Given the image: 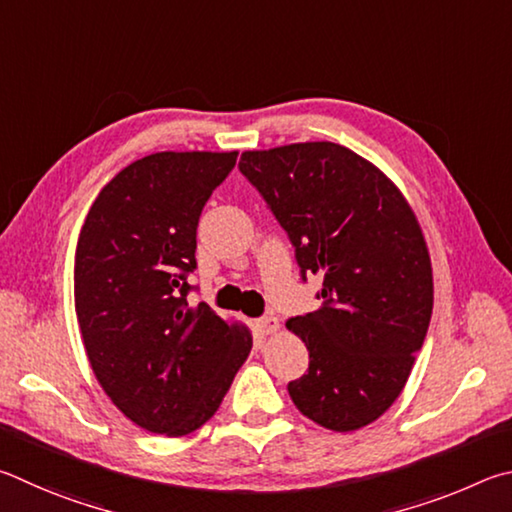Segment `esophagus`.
<instances>
[{
  "instance_id": "esophagus-1",
  "label": "esophagus",
  "mask_w": 512,
  "mask_h": 512,
  "mask_svg": "<svg viewBox=\"0 0 512 512\" xmlns=\"http://www.w3.org/2000/svg\"><path fill=\"white\" fill-rule=\"evenodd\" d=\"M256 326L263 335H272V333H276V330H279V319L272 317V315H265V317L256 321Z\"/></svg>"
}]
</instances>
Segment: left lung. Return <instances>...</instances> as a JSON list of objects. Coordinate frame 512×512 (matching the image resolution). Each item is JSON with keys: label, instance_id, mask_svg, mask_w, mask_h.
Wrapping results in <instances>:
<instances>
[{"label": "left lung", "instance_id": "left-lung-1", "mask_svg": "<svg viewBox=\"0 0 512 512\" xmlns=\"http://www.w3.org/2000/svg\"><path fill=\"white\" fill-rule=\"evenodd\" d=\"M238 168L288 233L301 279L324 281L321 308L285 324L310 353L292 402L333 432L373 423L400 396L432 319L414 211L380 168L333 141L247 150Z\"/></svg>", "mask_w": 512, "mask_h": 512}]
</instances>
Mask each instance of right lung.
Segmentation results:
<instances>
[{"mask_svg": "<svg viewBox=\"0 0 512 512\" xmlns=\"http://www.w3.org/2000/svg\"><path fill=\"white\" fill-rule=\"evenodd\" d=\"M238 152H155L125 166L78 236L74 299L96 380L134 425L184 436L218 411L251 351L245 326L188 306L197 222Z\"/></svg>", "mask_w": 512, "mask_h": 512, "instance_id": "right-lung-1", "label": "right lung"}]
</instances>
